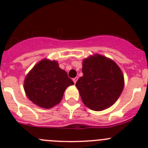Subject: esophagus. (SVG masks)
I'll return each mask as SVG.
<instances>
[{"mask_svg": "<svg viewBox=\"0 0 148 148\" xmlns=\"http://www.w3.org/2000/svg\"><path fill=\"white\" fill-rule=\"evenodd\" d=\"M77 79H78L77 77H76L73 78V81H74V83H76V82L77 81Z\"/></svg>", "mask_w": 148, "mask_h": 148, "instance_id": "obj_1", "label": "esophagus"}]
</instances>
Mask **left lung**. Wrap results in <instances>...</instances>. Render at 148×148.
<instances>
[{"mask_svg":"<svg viewBox=\"0 0 148 148\" xmlns=\"http://www.w3.org/2000/svg\"><path fill=\"white\" fill-rule=\"evenodd\" d=\"M83 76L76 83L87 107L102 111L115 103L124 88V75L115 62L96 54L83 60Z\"/></svg>","mask_w":148,"mask_h":148,"instance_id":"left-lung-1","label":"left lung"}]
</instances>
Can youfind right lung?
I'll use <instances>...</instances> for the list:
<instances>
[{
    "instance_id": "1",
    "label": "right lung",
    "mask_w": 148,
    "mask_h": 148,
    "mask_svg": "<svg viewBox=\"0 0 148 148\" xmlns=\"http://www.w3.org/2000/svg\"><path fill=\"white\" fill-rule=\"evenodd\" d=\"M74 85L56 61L43 60L33 67L24 80V90L33 103L50 109L58 104L65 88Z\"/></svg>"
}]
</instances>
